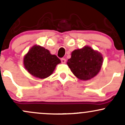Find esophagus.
Listing matches in <instances>:
<instances>
[{
	"instance_id": "esophagus-1",
	"label": "esophagus",
	"mask_w": 125,
	"mask_h": 125,
	"mask_svg": "<svg viewBox=\"0 0 125 125\" xmlns=\"http://www.w3.org/2000/svg\"><path fill=\"white\" fill-rule=\"evenodd\" d=\"M61 62L62 63H66V59L65 58H62L61 59Z\"/></svg>"
}]
</instances>
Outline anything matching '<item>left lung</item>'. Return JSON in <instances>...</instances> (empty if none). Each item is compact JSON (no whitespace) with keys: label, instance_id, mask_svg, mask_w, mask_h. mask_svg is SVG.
<instances>
[{"label":"left lung","instance_id":"1","mask_svg":"<svg viewBox=\"0 0 125 125\" xmlns=\"http://www.w3.org/2000/svg\"><path fill=\"white\" fill-rule=\"evenodd\" d=\"M103 61V56L99 52L89 46H85L72 52L67 64L78 79L88 80L99 72Z\"/></svg>","mask_w":125,"mask_h":125}]
</instances>
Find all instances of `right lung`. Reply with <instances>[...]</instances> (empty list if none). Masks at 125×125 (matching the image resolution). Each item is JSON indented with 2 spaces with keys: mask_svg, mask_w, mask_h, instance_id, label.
<instances>
[{
  "mask_svg": "<svg viewBox=\"0 0 125 125\" xmlns=\"http://www.w3.org/2000/svg\"><path fill=\"white\" fill-rule=\"evenodd\" d=\"M61 62L54 54L43 47L34 46L24 59L26 69L30 74L37 78L44 79L51 75L56 65Z\"/></svg>",
  "mask_w": 125,
  "mask_h": 125,
  "instance_id": "obj_1",
  "label": "right lung"
}]
</instances>
